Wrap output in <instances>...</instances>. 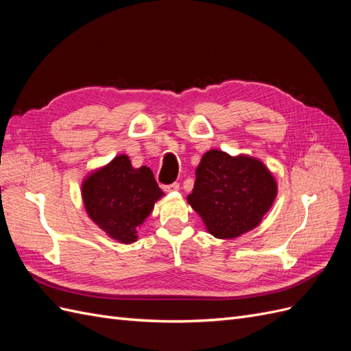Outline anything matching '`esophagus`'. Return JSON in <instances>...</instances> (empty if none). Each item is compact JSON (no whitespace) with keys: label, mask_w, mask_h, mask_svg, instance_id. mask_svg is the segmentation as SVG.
<instances>
[{"label":"esophagus","mask_w":351,"mask_h":351,"mask_svg":"<svg viewBox=\"0 0 351 351\" xmlns=\"http://www.w3.org/2000/svg\"><path fill=\"white\" fill-rule=\"evenodd\" d=\"M180 189V184L178 183H173V184H168V186H164V190L165 192H177V190Z\"/></svg>","instance_id":"1"}]
</instances>
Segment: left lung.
<instances>
[{"label":"left lung","mask_w":351,"mask_h":351,"mask_svg":"<svg viewBox=\"0 0 351 351\" xmlns=\"http://www.w3.org/2000/svg\"><path fill=\"white\" fill-rule=\"evenodd\" d=\"M277 192L275 177L261 159L210 149L196 168L195 187L187 202L209 234L236 239L261 224Z\"/></svg>","instance_id":"8db88e82"}]
</instances>
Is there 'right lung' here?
<instances>
[{
    "label": "right lung",
    "instance_id": "obj_1",
    "mask_svg": "<svg viewBox=\"0 0 351 351\" xmlns=\"http://www.w3.org/2000/svg\"><path fill=\"white\" fill-rule=\"evenodd\" d=\"M162 196L152 169L146 165L134 168L124 154L95 169L82 183V199L89 218L107 236L124 244L137 240V227Z\"/></svg>",
    "mask_w": 351,
    "mask_h": 351
}]
</instances>
